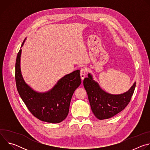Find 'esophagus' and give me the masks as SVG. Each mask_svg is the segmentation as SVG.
Here are the masks:
<instances>
[{
	"label": "esophagus",
	"instance_id": "34e87169",
	"mask_svg": "<svg viewBox=\"0 0 150 150\" xmlns=\"http://www.w3.org/2000/svg\"><path fill=\"white\" fill-rule=\"evenodd\" d=\"M85 75H86V71L83 69H81V72H80V76H81V78L82 80L83 79V78L85 77Z\"/></svg>",
	"mask_w": 150,
	"mask_h": 150
}]
</instances>
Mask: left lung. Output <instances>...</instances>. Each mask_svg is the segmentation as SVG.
Masks as SVG:
<instances>
[{"label":"left lung","instance_id":"left-lung-1","mask_svg":"<svg viewBox=\"0 0 150 150\" xmlns=\"http://www.w3.org/2000/svg\"><path fill=\"white\" fill-rule=\"evenodd\" d=\"M83 84L93 113L98 119L103 120L115 116L126 108L134 94L136 82L127 91L119 94H110L103 90L91 73L84 78Z\"/></svg>","mask_w":150,"mask_h":150}]
</instances>
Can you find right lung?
Here are the masks:
<instances>
[{
    "label": "right lung",
    "instance_id": "1",
    "mask_svg": "<svg viewBox=\"0 0 150 150\" xmlns=\"http://www.w3.org/2000/svg\"><path fill=\"white\" fill-rule=\"evenodd\" d=\"M25 40L21 45L15 63V81L18 93L35 117L48 123H60L67 117L73 94L81 83L80 71L65 75L46 92L34 90L25 82L21 70V47Z\"/></svg>",
    "mask_w": 150,
    "mask_h": 150
}]
</instances>
